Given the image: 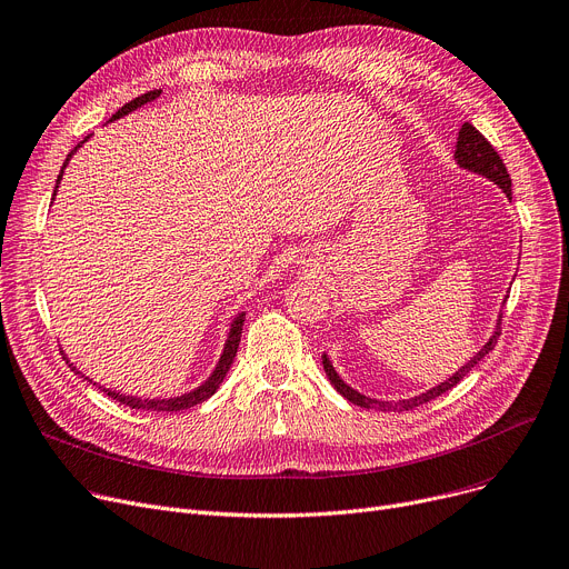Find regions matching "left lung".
<instances>
[{
	"label": "left lung",
	"instance_id": "1",
	"mask_svg": "<svg viewBox=\"0 0 569 569\" xmlns=\"http://www.w3.org/2000/svg\"><path fill=\"white\" fill-rule=\"evenodd\" d=\"M452 158H456V162H458L460 169H467V171H471V173H478V176L491 180L495 184H499L501 192L508 197V201H512V182H510V176H508V169H506L503 160L499 158L497 150L491 148V143H489L471 123H465V126L460 128V132H458V143H456V156H452ZM499 336H501V313H499V318H497L495 331H491L489 340L480 348V352H476L462 368H458L456 372H452V375L448 377V380L439 382L437 387L428 389L426 393H419V396H413V398H405V400H396V402H393V400H375V398H368V396L359 393L357 389H352L348 382L340 380V375L336 372V368L331 366V359H329L327 355H322V368H325V372H327V377H329V382L333 385V389H336L340 396H343V398H348L350 402H355V405H359V407H366V409L405 411V409H411V407H419V405H423V402H430L432 398H439L441 393H446L448 389L456 387V385L462 380V377H465L485 355H489L491 350H495Z\"/></svg>",
	"mask_w": 569,
	"mask_h": 569
}]
</instances>
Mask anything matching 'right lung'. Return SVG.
<instances>
[{
	"label": "right lung",
	"mask_w": 569,
	"mask_h": 569,
	"mask_svg": "<svg viewBox=\"0 0 569 569\" xmlns=\"http://www.w3.org/2000/svg\"><path fill=\"white\" fill-rule=\"evenodd\" d=\"M160 93H162V89H156V91H148V93H143V96H139V98H134V100H130L128 104H123L117 113H113V117L109 119V121H119V119H123V117H128L130 111H134V109H139V107H143V104H148V102H153V100H158L160 98ZM89 141V137L84 139V141H80L78 146H74L72 150H70V156L66 158V162H63V167H61V171H59V176H57V187H54V194H52V199L57 197V189H59V182H61V178H63V169L68 167V162H70V158L78 153V150L84 146ZM244 316H247V311H240L233 320H231V329H229V336H226V343H223V350H221V355H219V361H217V366H214V370L210 372V377L206 382H201L197 389H192V391H187V393H180V396H171V398H139V396H126V393H121V391H111V389H104V387H100L98 382H93L91 377H87L78 366L74 363H70L68 361V357L63 355V359L68 361V366H70V370L74 372V375H80V377H84L87 382H93V387H98L100 391H104L111 400H119V402H123V405H128V407H132V409H146V411H180V409H189V407H194V405H199V402H203V400H208L217 389H219V385L223 382V377H226V372H229V368H231V363H233V359H236V355H238V346H240V336H242V325H244Z\"/></svg>",
	"instance_id": "add662e5"
}]
</instances>
